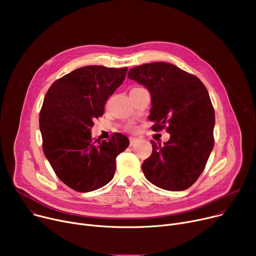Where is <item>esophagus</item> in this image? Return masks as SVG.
<instances>
[{
	"mask_svg": "<svg viewBox=\"0 0 256 256\" xmlns=\"http://www.w3.org/2000/svg\"><path fill=\"white\" fill-rule=\"evenodd\" d=\"M138 140H137V138H134V137H130V146H134L136 144V142H137Z\"/></svg>",
	"mask_w": 256,
	"mask_h": 256,
	"instance_id": "1",
	"label": "esophagus"
}]
</instances>
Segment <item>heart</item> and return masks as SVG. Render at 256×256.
Masks as SVG:
<instances>
[{
    "instance_id": "obj_1",
    "label": "heart",
    "mask_w": 256,
    "mask_h": 256,
    "mask_svg": "<svg viewBox=\"0 0 256 256\" xmlns=\"http://www.w3.org/2000/svg\"><path fill=\"white\" fill-rule=\"evenodd\" d=\"M128 130H132V128H134V126H128Z\"/></svg>"
}]
</instances>
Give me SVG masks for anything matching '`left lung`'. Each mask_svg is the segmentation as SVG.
Masks as SVG:
<instances>
[{
    "label": "left lung",
    "instance_id": "obj_1",
    "mask_svg": "<svg viewBox=\"0 0 256 256\" xmlns=\"http://www.w3.org/2000/svg\"><path fill=\"white\" fill-rule=\"evenodd\" d=\"M128 78L150 92L152 130L170 134L164 145L150 141L152 156L142 164L145 178L164 190L188 189L202 173L214 147V111L206 86L165 62L132 67Z\"/></svg>",
    "mask_w": 256,
    "mask_h": 256
}]
</instances>
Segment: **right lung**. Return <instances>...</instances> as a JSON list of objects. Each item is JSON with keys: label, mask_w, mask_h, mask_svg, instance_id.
Wrapping results in <instances>:
<instances>
[{"label": "right lung", "mask_w": 256, "mask_h": 256, "mask_svg": "<svg viewBox=\"0 0 256 256\" xmlns=\"http://www.w3.org/2000/svg\"><path fill=\"white\" fill-rule=\"evenodd\" d=\"M126 72L128 67L84 66L55 80L46 94L39 115L42 150L56 176L76 192H91L110 182L117 156L130 144L122 134L100 141L90 132Z\"/></svg>", "instance_id": "1"}]
</instances>
